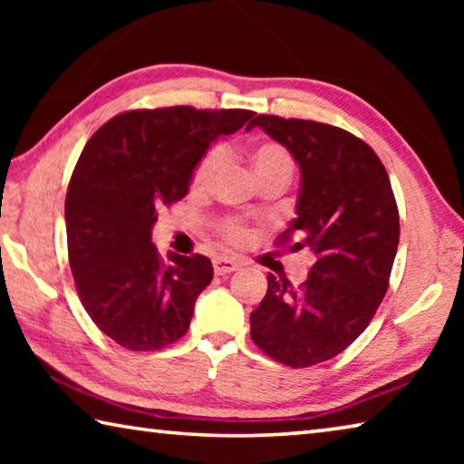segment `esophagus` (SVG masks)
I'll return each mask as SVG.
<instances>
[{"label": "esophagus", "mask_w": 464, "mask_h": 464, "mask_svg": "<svg viewBox=\"0 0 464 464\" xmlns=\"http://www.w3.org/2000/svg\"><path fill=\"white\" fill-rule=\"evenodd\" d=\"M239 266L241 264L237 260H233V257H215V260H213V268H215V274H218V276L239 270Z\"/></svg>", "instance_id": "esophagus-1"}]
</instances>
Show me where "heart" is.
<instances>
[{"label":"heart","mask_w":464,"mask_h":464,"mask_svg":"<svg viewBox=\"0 0 464 464\" xmlns=\"http://www.w3.org/2000/svg\"><path fill=\"white\" fill-rule=\"evenodd\" d=\"M225 155L223 149H210V151L202 157L196 166L192 174V188L194 190H208L210 186L218 176V171L223 168ZM249 166L257 182H266V179H285L288 182L290 176L295 171V161L290 153L280 143H274V140H264V143H257L251 147L249 151ZM218 235L225 241L233 243V246H241L249 239V229L243 225L239 218H223L218 223Z\"/></svg>","instance_id":"heart-1"}]
</instances>
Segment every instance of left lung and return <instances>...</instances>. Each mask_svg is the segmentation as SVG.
I'll return each instance as SVG.
<instances>
[{"mask_svg": "<svg viewBox=\"0 0 464 464\" xmlns=\"http://www.w3.org/2000/svg\"><path fill=\"white\" fill-rule=\"evenodd\" d=\"M254 127L301 168L296 218L276 246L307 249L315 262L298 288L268 274L251 340L276 362L307 368L340 354L371 324L389 288L399 210L379 155L352 132L272 114H257Z\"/></svg>", "mask_w": 464, "mask_h": 464, "instance_id": "left-lung-1", "label": "left lung"}]
</instances>
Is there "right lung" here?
<instances>
[{"label":"right lung","mask_w":464,"mask_h":464,"mask_svg":"<svg viewBox=\"0 0 464 464\" xmlns=\"http://www.w3.org/2000/svg\"><path fill=\"white\" fill-rule=\"evenodd\" d=\"M251 116L239 108L129 110L83 147L65 198L69 266L83 309L122 348L161 350L190 327L213 264L200 254L163 260L151 243L157 210L182 200L208 145Z\"/></svg>","instance_id":"obj_1"}]
</instances>
